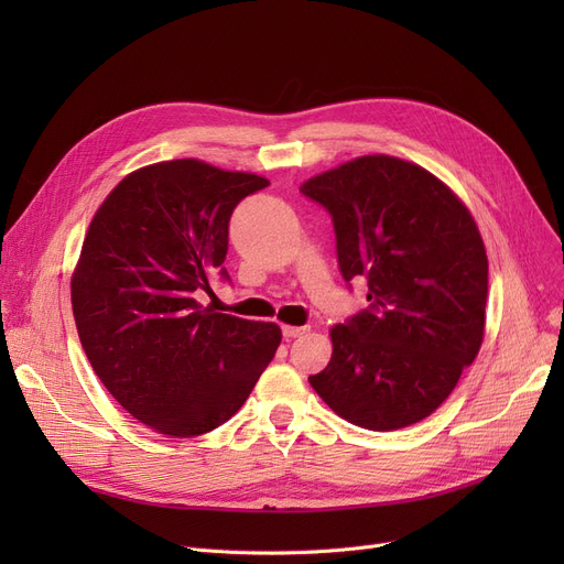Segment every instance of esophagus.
<instances>
[{
  "label": "esophagus",
  "mask_w": 564,
  "mask_h": 564,
  "mask_svg": "<svg viewBox=\"0 0 564 564\" xmlns=\"http://www.w3.org/2000/svg\"><path fill=\"white\" fill-rule=\"evenodd\" d=\"M308 332V327H283V338L292 340V338H300Z\"/></svg>",
  "instance_id": "esophagus-1"
}]
</instances>
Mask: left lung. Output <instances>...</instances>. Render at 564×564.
<instances>
[{"instance_id": "left-lung-1", "label": "left lung", "mask_w": 564, "mask_h": 564, "mask_svg": "<svg viewBox=\"0 0 564 564\" xmlns=\"http://www.w3.org/2000/svg\"><path fill=\"white\" fill-rule=\"evenodd\" d=\"M300 192L332 215L340 274L368 281V308L332 329L308 381L340 419L391 432L446 400L485 336L487 253L466 205L430 171L366 155Z\"/></svg>"}]
</instances>
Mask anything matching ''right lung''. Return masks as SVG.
<instances>
[{
  "label": "right lung",
  "instance_id": "right-lung-1",
  "mask_svg": "<svg viewBox=\"0 0 564 564\" xmlns=\"http://www.w3.org/2000/svg\"><path fill=\"white\" fill-rule=\"evenodd\" d=\"M270 181L198 160L143 166L113 187L73 274L82 347L105 389L143 425L198 436L226 423L274 359L281 329L200 306L230 281V215Z\"/></svg>",
  "mask_w": 564,
  "mask_h": 564
}]
</instances>
